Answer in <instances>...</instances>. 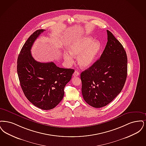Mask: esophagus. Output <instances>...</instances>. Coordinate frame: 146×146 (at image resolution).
Instances as JSON below:
<instances>
[{"label": "esophagus", "instance_id": "esophagus-1", "mask_svg": "<svg viewBox=\"0 0 146 146\" xmlns=\"http://www.w3.org/2000/svg\"><path fill=\"white\" fill-rule=\"evenodd\" d=\"M80 75V72L78 71H75L73 74L74 76H78Z\"/></svg>", "mask_w": 146, "mask_h": 146}]
</instances>
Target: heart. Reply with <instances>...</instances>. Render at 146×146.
<instances>
[{
	"mask_svg": "<svg viewBox=\"0 0 146 146\" xmlns=\"http://www.w3.org/2000/svg\"><path fill=\"white\" fill-rule=\"evenodd\" d=\"M102 48L100 42L93 40L91 37L82 36L72 41L68 50L70 53H65L64 58L69 64L74 62L72 56H77L78 63L82 68H87L94 62Z\"/></svg>",
	"mask_w": 146,
	"mask_h": 146,
	"instance_id": "heart-1",
	"label": "heart"
}]
</instances>
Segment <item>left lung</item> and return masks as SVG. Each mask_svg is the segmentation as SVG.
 Returning <instances> with one entry per match:
<instances>
[{
  "mask_svg": "<svg viewBox=\"0 0 146 146\" xmlns=\"http://www.w3.org/2000/svg\"><path fill=\"white\" fill-rule=\"evenodd\" d=\"M108 42L102 56L81 74L82 94L90 106L100 108L121 93L127 77V56L120 42L107 30Z\"/></svg>",
  "mask_w": 146,
  "mask_h": 146,
  "instance_id": "obj_1",
  "label": "left lung"
}]
</instances>
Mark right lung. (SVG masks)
Instances as JSON below:
<instances>
[{"instance_id":"1","label":"right lung","mask_w":146,"mask_h":146,"mask_svg":"<svg viewBox=\"0 0 146 146\" xmlns=\"http://www.w3.org/2000/svg\"><path fill=\"white\" fill-rule=\"evenodd\" d=\"M44 31L37 30L27 39L18 57L17 71L27 99L39 108L48 110L63 99L64 87L75 70L58 67L53 62L40 63L34 59L31 51L32 46Z\"/></svg>"}]
</instances>
